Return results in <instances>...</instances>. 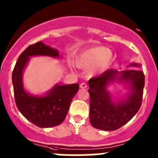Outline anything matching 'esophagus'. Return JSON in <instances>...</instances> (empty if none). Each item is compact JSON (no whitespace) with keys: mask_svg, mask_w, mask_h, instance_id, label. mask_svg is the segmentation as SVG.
I'll return each mask as SVG.
<instances>
[{"mask_svg":"<svg viewBox=\"0 0 158 158\" xmlns=\"http://www.w3.org/2000/svg\"><path fill=\"white\" fill-rule=\"evenodd\" d=\"M80 88L81 89L87 88V84L85 83V82H82V83L80 84Z\"/></svg>","mask_w":158,"mask_h":158,"instance_id":"obj_1","label":"esophagus"}]
</instances>
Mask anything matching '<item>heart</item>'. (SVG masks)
Wrapping results in <instances>:
<instances>
[{"label":"heart","mask_w":158,"mask_h":158,"mask_svg":"<svg viewBox=\"0 0 158 158\" xmlns=\"http://www.w3.org/2000/svg\"><path fill=\"white\" fill-rule=\"evenodd\" d=\"M111 60V53L104 47H96L83 51L78 56L76 65L81 68H89L94 66L90 72L92 75L104 71L109 66Z\"/></svg>","instance_id":"b5f03b06"}]
</instances>
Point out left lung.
I'll use <instances>...</instances> for the list:
<instances>
[{"instance_id":"obj_1","label":"left lung","mask_w":158,"mask_h":158,"mask_svg":"<svg viewBox=\"0 0 158 158\" xmlns=\"http://www.w3.org/2000/svg\"><path fill=\"white\" fill-rule=\"evenodd\" d=\"M130 66H138L139 64L131 63ZM116 80L128 84L131 92L125 100L114 103L107 85ZM89 118L94 128L104 131L117 130L128 123L141 108L144 86V75L141 70L120 72L110 69L89 79Z\"/></svg>"}]
</instances>
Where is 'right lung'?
I'll use <instances>...</instances> for the list:
<instances>
[{"mask_svg":"<svg viewBox=\"0 0 158 158\" xmlns=\"http://www.w3.org/2000/svg\"><path fill=\"white\" fill-rule=\"evenodd\" d=\"M48 56L60 57L58 50L42 42L30 45L19 56L12 73L16 106L22 114L40 128L56 126L64 121L70 103L78 92L79 84L56 85L44 96H33L24 90L23 71L30 56Z\"/></svg>","mask_w":158,"mask_h":158,"instance_id":"add662e5","label":"right lung"}]
</instances>
